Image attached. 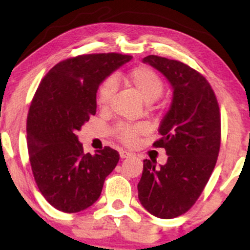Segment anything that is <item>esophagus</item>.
<instances>
[{"instance_id":"obj_1","label":"esophagus","mask_w":250,"mask_h":250,"mask_svg":"<svg viewBox=\"0 0 250 250\" xmlns=\"http://www.w3.org/2000/svg\"><path fill=\"white\" fill-rule=\"evenodd\" d=\"M131 156V153L126 152V150H120V157L121 159H128V157Z\"/></svg>"}]
</instances>
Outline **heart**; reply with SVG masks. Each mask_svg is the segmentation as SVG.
<instances>
[{
  "mask_svg": "<svg viewBox=\"0 0 250 250\" xmlns=\"http://www.w3.org/2000/svg\"><path fill=\"white\" fill-rule=\"evenodd\" d=\"M128 85L139 95L145 103H153L163 93L164 85L159 75L148 66H137L125 77ZM114 93L113 79H107L98 91L97 103L102 108H106ZM146 131V125H121L115 129V135L122 143L132 146L138 137Z\"/></svg>",
  "mask_w": 250,
  "mask_h": 250,
  "instance_id": "obj_1",
  "label": "heart"
}]
</instances>
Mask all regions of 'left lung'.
<instances>
[{"label":"left lung","instance_id":"8db88e82","mask_svg":"<svg viewBox=\"0 0 250 250\" xmlns=\"http://www.w3.org/2000/svg\"><path fill=\"white\" fill-rule=\"evenodd\" d=\"M144 63L159 70L173 89L170 110L161 121L162 138L153 144L167 150V162L144 160L138 198L160 219L190 209L216 164L221 144V114L205 77L180 61L148 55Z\"/></svg>","mask_w":250,"mask_h":250}]
</instances>
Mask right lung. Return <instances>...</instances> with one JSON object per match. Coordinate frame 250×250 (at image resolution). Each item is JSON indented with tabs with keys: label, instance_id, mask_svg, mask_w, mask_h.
I'll return each mask as SVG.
<instances>
[{
	"label": "right lung",
	"instance_id": "1",
	"mask_svg": "<svg viewBox=\"0 0 250 250\" xmlns=\"http://www.w3.org/2000/svg\"><path fill=\"white\" fill-rule=\"evenodd\" d=\"M132 59L100 53L78 55L46 73L27 117L31 170L44 198L64 213L86 209L101 196L120 155L111 147L83 153L78 130L96 113V93L105 78Z\"/></svg>",
	"mask_w": 250,
	"mask_h": 250
}]
</instances>
